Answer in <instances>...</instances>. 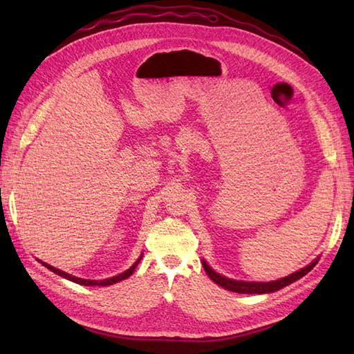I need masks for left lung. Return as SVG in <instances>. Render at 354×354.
<instances>
[{
    "mask_svg": "<svg viewBox=\"0 0 354 354\" xmlns=\"http://www.w3.org/2000/svg\"><path fill=\"white\" fill-rule=\"evenodd\" d=\"M317 261H319V259L313 260L308 266L303 267V269H299V270L291 273L289 276H285V277H282V279L272 281V282L234 281V279H230V277H226V276L217 273L216 270H212L205 260H202V266H203V269H205L207 274L209 276V279L212 282H216L217 285H220L221 288L227 289V291L238 292V294H270V292L279 291V289L288 286L289 283L301 279L303 276H306L310 270L313 269V267L317 264Z\"/></svg>",
    "mask_w": 354,
    "mask_h": 354,
    "instance_id": "left-lung-1",
    "label": "left lung"
}]
</instances>
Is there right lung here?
Masks as SVG:
<instances>
[{"mask_svg":"<svg viewBox=\"0 0 354 354\" xmlns=\"http://www.w3.org/2000/svg\"><path fill=\"white\" fill-rule=\"evenodd\" d=\"M142 257H143V252H142V255L138 257L137 261H136L128 270H125V272H122V273H120V274H116V276H112V277H109V279H103V281L82 279V277H77V276H72V274H69V273H66V272H62V270L56 269V267H53V266H50V264H47V263H44V261H39V260H38V261H39L42 266H44V267H47V269L51 270L53 273H56V274H59V276H62V277H65V279H68V281H71V282H75V283H78V285H84V286H109V285H113V283H116V282H121V281L127 279V277H130V276L134 273L137 264L140 263Z\"/></svg>","mask_w":354,"mask_h":354,"instance_id":"1","label":"right lung"}]
</instances>
